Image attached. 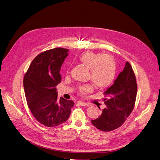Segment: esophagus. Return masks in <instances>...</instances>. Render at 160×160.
<instances>
[{
  "instance_id": "obj_1",
  "label": "esophagus",
  "mask_w": 160,
  "mask_h": 160,
  "mask_svg": "<svg viewBox=\"0 0 160 160\" xmlns=\"http://www.w3.org/2000/svg\"><path fill=\"white\" fill-rule=\"evenodd\" d=\"M77 104H78L80 106H86V103L82 102V101H78V102H77Z\"/></svg>"
}]
</instances>
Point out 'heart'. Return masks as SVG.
Masks as SVG:
<instances>
[{"mask_svg": "<svg viewBox=\"0 0 160 160\" xmlns=\"http://www.w3.org/2000/svg\"><path fill=\"white\" fill-rule=\"evenodd\" d=\"M79 59L82 64L90 68V77L97 86H107L114 80L116 66L112 56L87 51L80 56ZM94 88L92 84H84L79 87V92L82 95H86L93 91Z\"/></svg>", "mask_w": 160, "mask_h": 160, "instance_id": "b5f03b06", "label": "heart"}]
</instances>
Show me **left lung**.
<instances>
[{"instance_id": "left-lung-1", "label": "left lung", "mask_w": 160, "mask_h": 160, "mask_svg": "<svg viewBox=\"0 0 160 160\" xmlns=\"http://www.w3.org/2000/svg\"><path fill=\"white\" fill-rule=\"evenodd\" d=\"M138 86L130 64L126 62L124 68L114 83L104 92L103 99L106 107L102 114L92 123L103 132H110L120 127L134 108Z\"/></svg>"}]
</instances>
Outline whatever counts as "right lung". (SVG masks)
Wrapping results in <instances>:
<instances>
[{"label": "right lung", "mask_w": 160, "mask_h": 160, "mask_svg": "<svg viewBox=\"0 0 160 160\" xmlns=\"http://www.w3.org/2000/svg\"><path fill=\"white\" fill-rule=\"evenodd\" d=\"M69 50L56 48L39 54L25 74L23 84L29 109L38 122L54 127L69 118L72 100L58 98L56 86L61 82L60 70Z\"/></svg>", "instance_id": "obj_1"}]
</instances>
